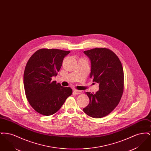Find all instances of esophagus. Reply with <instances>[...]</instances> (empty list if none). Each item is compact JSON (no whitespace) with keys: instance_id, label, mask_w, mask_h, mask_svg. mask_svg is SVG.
I'll return each instance as SVG.
<instances>
[{"instance_id":"34e87169","label":"esophagus","mask_w":151,"mask_h":151,"mask_svg":"<svg viewBox=\"0 0 151 151\" xmlns=\"http://www.w3.org/2000/svg\"><path fill=\"white\" fill-rule=\"evenodd\" d=\"M73 92H74V93L75 94H81L82 93V92H81V91L76 90V89L74 90Z\"/></svg>"}]
</instances>
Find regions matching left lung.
Returning <instances> with one entry per match:
<instances>
[{
	"label": "left lung",
	"mask_w": 151,
	"mask_h": 151,
	"mask_svg": "<svg viewBox=\"0 0 151 151\" xmlns=\"http://www.w3.org/2000/svg\"><path fill=\"white\" fill-rule=\"evenodd\" d=\"M90 58V78L99 84V91L95 94L86 92L89 99L84 112L94 118L109 114L119 103L124 88V73L122 63L113 51L105 48H94L84 51Z\"/></svg>",
	"instance_id": "1"
}]
</instances>
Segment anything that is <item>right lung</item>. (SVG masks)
<instances>
[{"label":"right lung","mask_w":151,"mask_h":151,"mask_svg":"<svg viewBox=\"0 0 151 151\" xmlns=\"http://www.w3.org/2000/svg\"><path fill=\"white\" fill-rule=\"evenodd\" d=\"M70 51L39 49L29 58L24 73V86L30 105L41 115H52L72 93L70 87L61 86L51 78L59 71Z\"/></svg>","instance_id":"obj_1"}]
</instances>
